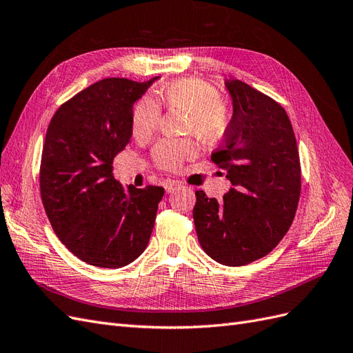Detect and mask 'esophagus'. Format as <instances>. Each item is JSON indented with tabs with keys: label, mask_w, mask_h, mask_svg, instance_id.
Wrapping results in <instances>:
<instances>
[{
	"label": "esophagus",
	"mask_w": 353,
	"mask_h": 353,
	"mask_svg": "<svg viewBox=\"0 0 353 353\" xmlns=\"http://www.w3.org/2000/svg\"><path fill=\"white\" fill-rule=\"evenodd\" d=\"M179 187H183V184L181 183H178V181H166L165 183V190H166V193L169 194V193H174L175 190H178Z\"/></svg>",
	"instance_id": "1"
}]
</instances>
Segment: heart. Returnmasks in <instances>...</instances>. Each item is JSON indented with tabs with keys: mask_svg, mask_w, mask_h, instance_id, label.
Instances as JSON below:
<instances>
[{
	"mask_svg": "<svg viewBox=\"0 0 353 353\" xmlns=\"http://www.w3.org/2000/svg\"><path fill=\"white\" fill-rule=\"evenodd\" d=\"M166 108L187 113L185 131L193 132L203 144H216L227 134L230 113L221 101L219 92L200 79H179L157 94ZM159 108L152 99H141L132 113V132L137 138L152 135L159 123ZM194 153L188 140H162L153 150L154 162L162 169H176L183 160Z\"/></svg>",
	"mask_w": 353,
	"mask_h": 353,
	"instance_id": "heart-1",
	"label": "heart"
}]
</instances>
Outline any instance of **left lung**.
<instances>
[{
	"label": "left lung",
	"instance_id": "1",
	"mask_svg": "<svg viewBox=\"0 0 353 353\" xmlns=\"http://www.w3.org/2000/svg\"><path fill=\"white\" fill-rule=\"evenodd\" d=\"M232 117L212 160L231 183L222 200L196 191L199 243L213 261L243 266L268 254L290 228L301 197V160L290 119L268 95L225 81Z\"/></svg>",
	"mask_w": 353,
	"mask_h": 353
}]
</instances>
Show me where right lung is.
Returning <instances> with one entry per match:
<instances>
[{"label": "right lung", "instance_id": "add662e5", "mask_svg": "<svg viewBox=\"0 0 353 353\" xmlns=\"http://www.w3.org/2000/svg\"><path fill=\"white\" fill-rule=\"evenodd\" d=\"M156 79H101L61 104L48 125L39 172L47 216L77 258L100 268H122L145 250L165 194L113 176L116 154L131 141L134 104Z\"/></svg>", "mask_w": 353, "mask_h": 353}]
</instances>
